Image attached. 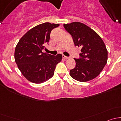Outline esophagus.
<instances>
[{"mask_svg":"<svg viewBox=\"0 0 121 121\" xmlns=\"http://www.w3.org/2000/svg\"><path fill=\"white\" fill-rule=\"evenodd\" d=\"M63 58H64V59H66V60H67V59H68V58H69L68 57H66V56H63Z\"/></svg>","mask_w":121,"mask_h":121,"instance_id":"obj_1","label":"esophagus"}]
</instances>
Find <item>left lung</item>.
<instances>
[{
	"mask_svg": "<svg viewBox=\"0 0 121 121\" xmlns=\"http://www.w3.org/2000/svg\"><path fill=\"white\" fill-rule=\"evenodd\" d=\"M64 27L73 36L75 46L81 47V58L74 59L76 65L69 75L80 82L93 80L107 63L108 51L104 42L94 30L82 23L64 24Z\"/></svg>",
	"mask_w": 121,
	"mask_h": 121,
	"instance_id": "1",
	"label": "left lung"
}]
</instances>
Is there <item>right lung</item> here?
Instances as JSON below:
<instances>
[{"instance_id":"add662e5","label":"right lung","mask_w":121,"mask_h":121,"mask_svg":"<svg viewBox=\"0 0 121 121\" xmlns=\"http://www.w3.org/2000/svg\"><path fill=\"white\" fill-rule=\"evenodd\" d=\"M59 24L44 23L29 30L22 37L14 51V60L23 76L31 82L41 84L54 74L55 68L61 61L62 55L54 56L43 53L48 43L50 33Z\"/></svg>"}]
</instances>
